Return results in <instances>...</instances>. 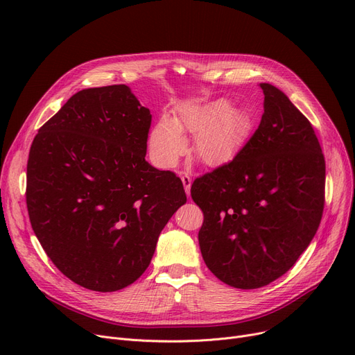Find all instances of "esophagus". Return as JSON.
Segmentation results:
<instances>
[{"label": "esophagus", "instance_id": "esophagus-1", "mask_svg": "<svg viewBox=\"0 0 355 355\" xmlns=\"http://www.w3.org/2000/svg\"><path fill=\"white\" fill-rule=\"evenodd\" d=\"M181 181H182L185 193H187V196H190V191H191V178H190V175L189 174H181Z\"/></svg>", "mask_w": 355, "mask_h": 355}]
</instances>
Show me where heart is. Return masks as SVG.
<instances>
[{
    "label": "heart",
    "instance_id": "b5f03b06",
    "mask_svg": "<svg viewBox=\"0 0 355 355\" xmlns=\"http://www.w3.org/2000/svg\"><path fill=\"white\" fill-rule=\"evenodd\" d=\"M253 129L243 107L218 101L211 105H184L173 119L162 118L149 130L148 146L161 166H173L187 151L182 134H191L197 159L206 166L230 162L248 142Z\"/></svg>",
    "mask_w": 355,
    "mask_h": 355
}]
</instances>
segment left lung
Masks as SVG:
<instances>
[{
  "instance_id": "obj_1",
  "label": "left lung",
  "mask_w": 355,
  "mask_h": 355,
  "mask_svg": "<svg viewBox=\"0 0 355 355\" xmlns=\"http://www.w3.org/2000/svg\"><path fill=\"white\" fill-rule=\"evenodd\" d=\"M263 115L229 164L197 178L198 243L221 282L256 289L286 273L309 246L324 210L325 159L309 121L273 85Z\"/></svg>"
}]
</instances>
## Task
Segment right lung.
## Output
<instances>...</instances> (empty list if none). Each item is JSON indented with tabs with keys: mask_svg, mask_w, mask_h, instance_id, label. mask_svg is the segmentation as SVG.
I'll return each instance as SVG.
<instances>
[{
	"mask_svg": "<svg viewBox=\"0 0 355 355\" xmlns=\"http://www.w3.org/2000/svg\"><path fill=\"white\" fill-rule=\"evenodd\" d=\"M151 118L126 85L83 89L31 144V227L55 268L86 289L134 284L187 201L174 173L145 161Z\"/></svg>",
	"mask_w": 355,
	"mask_h": 355,
	"instance_id": "1",
	"label": "right lung"
}]
</instances>
